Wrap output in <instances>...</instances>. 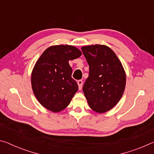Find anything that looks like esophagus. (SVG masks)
<instances>
[{
  "label": "esophagus",
  "instance_id": "34e87169",
  "mask_svg": "<svg viewBox=\"0 0 154 154\" xmlns=\"http://www.w3.org/2000/svg\"><path fill=\"white\" fill-rule=\"evenodd\" d=\"M77 84H78V87H79V90H81L82 88V86H83V81L78 80L77 81Z\"/></svg>",
  "mask_w": 154,
  "mask_h": 154
}]
</instances>
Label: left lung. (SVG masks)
Returning a JSON list of instances; mask_svg holds the SVG:
<instances>
[{
    "instance_id": "1",
    "label": "left lung",
    "mask_w": 154,
    "mask_h": 154,
    "mask_svg": "<svg viewBox=\"0 0 154 154\" xmlns=\"http://www.w3.org/2000/svg\"><path fill=\"white\" fill-rule=\"evenodd\" d=\"M82 51L90 69L83 93L93 111L105 113L113 109L123 95L126 82L124 67L106 45L84 46Z\"/></svg>"
}]
</instances>
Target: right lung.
Here are the masks:
<instances>
[{
  "label": "right lung",
  "mask_w": 154,
  "mask_h": 154,
  "mask_svg": "<svg viewBox=\"0 0 154 154\" xmlns=\"http://www.w3.org/2000/svg\"><path fill=\"white\" fill-rule=\"evenodd\" d=\"M81 56L79 49L68 45L51 46L41 54L33 68L31 84L43 107L58 113L69 105L78 85L71 77L69 61Z\"/></svg>",
  "instance_id": "right-lung-1"
}]
</instances>
